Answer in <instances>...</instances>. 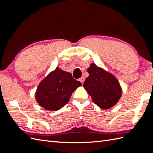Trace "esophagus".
<instances>
[{
	"label": "esophagus",
	"instance_id": "obj_1",
	"mask_svg": "<svg viewBox=\"0 0 153 153\" xmlns=\"http://www.w3.org/2000/svg\"><path fill=\"white\" fill-rule=\"evenodd\" d=\"M85 77L83 76V77H81V78H80V79H79V81H81V83H82V84H83V83H84V81H85Z\"/></svg>",
	"mask_w": 153,
	"mask_h": 153
}]
</instances>
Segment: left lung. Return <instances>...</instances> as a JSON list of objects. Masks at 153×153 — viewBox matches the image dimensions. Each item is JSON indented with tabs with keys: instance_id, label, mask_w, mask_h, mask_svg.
<instances>
[{
	"instance_id": "obj_1",
	"label": "left lung",
	"mask_w": 153,
	"mask_h": 153,
	"mask_svg": "<svg viewBox=\"0 0 153 153\" xmlns=\"http://www.w3.org/2000/svg\"><path fill=\"white\" fill-rule=\"evenodd\" d=\"M87 72L89 76L85 79L83 87L93 102L103 109L115 105L122 93L116 78L94 63L91 64Z\"/></svg>"
}]
</instances>
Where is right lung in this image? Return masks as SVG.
<instances>
[{
    "instance_id": "add662e5",
    "label": "right lung",
    "mask_w": 153,
    "mask_h": 153,
    "mask_svg": "<svg viewBox=\"0 0 153 153\" xmlns=\"http://www.w3.org/2000/svg\"><path fill=\"white\" fill-rule=\"evenodd\" d=\"M81 85V82L74 79L71 74L57 67L39 85L36 98L39 105L46 110H59Z\"/></svg>"
}]
</instances>
